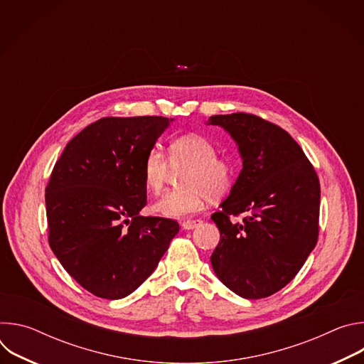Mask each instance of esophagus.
Wrapping results in <instances>:
<instances>
[{
  "mask_svg": "<svg viewBox=\"0 0 364 364\" xmlns=\"http://www.w3.org/2000/svg\"><path fill=\"white\" fill-rule=\"evenodd\" d=\"M201 223V220L200 219H191V220H186V222H183V228L186 229V230H191V229H194L196 226H198Z\"/></svg>",
  "mask_w": 364,
  "mask_h": 364,
  "instance_id": "1",
  "label": "esophagus"
}]
</instances>
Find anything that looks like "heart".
Wrapping results in <instances>:
<instances>
[{"instance_id":"heart-1","label":"heart","mask_w":364,"mask_h":364,"mask_svg":"<svg viewBox=\"0 0 364 364\" xmlns=\"http://www.w3.org/2000/svg\"><path fill=\"white\" fill-rule=\"evenodd\" d=\"M181 171L177 190L168 191L152 205L166 218L181 219L197 213L205 200L225 197L235 186L236 166L229 159L218 157L216 145L205 136L190 134L170 142L168 157L159 148H151L142 163L145 187L160 194L171 173Z\"/></svg>"}]
</instances>
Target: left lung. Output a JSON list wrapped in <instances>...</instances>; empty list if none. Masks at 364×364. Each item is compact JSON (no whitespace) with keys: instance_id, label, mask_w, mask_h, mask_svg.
<instances>
[{"instance_id":"1","label":"left lung","mask_w":364,"mask_h":364,"mask_svg":"<svg viewBox=\"0 0 364 364\" xmlns=\"http://www.w3.org/2000/svg\"><path fill=\"white\" fill-rule=\"evenodd\" d=\"M237 142L243 168L212 220L220 240L210 256L218 278L257 299L288 285L317 245L320 180L302 148L281 127L252 114L215 115ZM247 218L235 224L231 218Z\"/></svg>"}]
</instances>
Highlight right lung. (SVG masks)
I'll use <instances>...</instances> for the list:
<instances>
[{
    "label": "right lung",
    "mask_w": 364,
    "mask_h": 364,
    "mask_svg": "<svg viewBox=\"0 0 364 364\" xmlns=\"http://www.w3.org/2000/svg\"><path fill=\"white\" fill-rule=\"evenodd\" d=\"M168 124L163 117L100 118L69 141L50 174L48 245L99 298L134 292L180 230L173 219L139 216L146 204L142 163Z\"/></svg>",
    "instance_id": "add662e5"
}]
</instances>
